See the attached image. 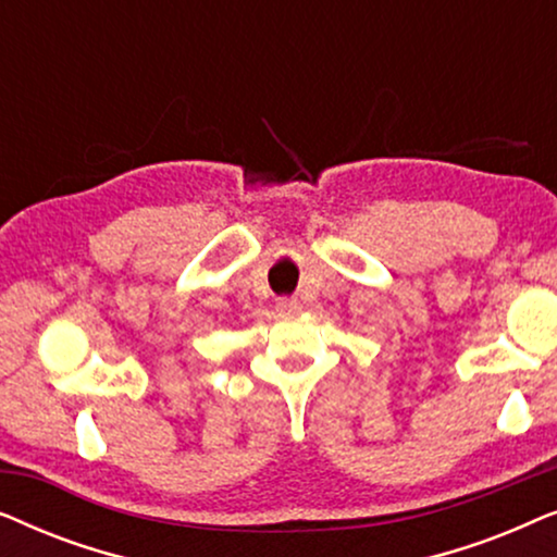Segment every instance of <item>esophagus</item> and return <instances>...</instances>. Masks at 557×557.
<instances>
[{
	"mask_svg": "<svg viewBox=\"0 0 557 557\" xmlns=\"http://www.w3.org/2000/svg\"><path fill=\"white\" fill-rule=\"evenodd\" d=\"M299 309L301 307H299V301H296V299H278L276 301V311L281 317H294Z\"/></svg>",
	"mask_w": 557,
	"mask_h": 557,
	"instance_id": "1",
	"label": "esophagus"
}]
</instances>
